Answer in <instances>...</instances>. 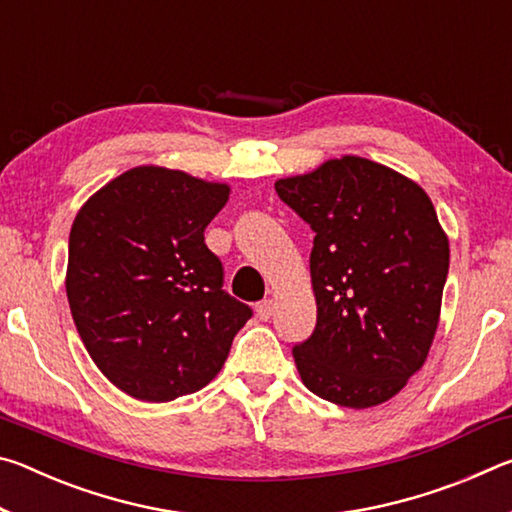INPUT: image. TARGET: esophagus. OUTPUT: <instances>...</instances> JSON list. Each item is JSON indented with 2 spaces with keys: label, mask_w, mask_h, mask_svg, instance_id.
<instances>
[{
  "label": "esophagus",
  "mask_w": 512,
  "mask_h": 512,
  "mask_svg": "<svg viewBox=\"0 0 512 512\" xmlns=\"http://www.w3.org/2000/svg\"><path fill=\"white\" fill-rule=\"evenodd\" d=\"M255 311H257V318H259V320H268V318H271V314H273V300L257 302Z\"/></svg>",
  "instance_id": "34e87169"
}]
</instances>
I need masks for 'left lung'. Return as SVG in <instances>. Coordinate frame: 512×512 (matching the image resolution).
Wrapping results in <instances>:
<instances>
[{
	"mask_svg": "<svg viewBox=\"0 0 512 512\" xmlns=\"http://www.w3.org/2000/svg\"><path fill=\"white\" fill-rule=\"evenodd\" d=\"M277 196L316 232V329L293 348L302 384L348 409L391 400L427 361L449 241L427 192L359 155L282 178Z\"/></svg>",
	"mask_w": 512,
	"mask_h": 512,
	"instance_id": "1",
	"label": "left lung"
}]
</instances>
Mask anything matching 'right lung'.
<instances>
[{"label":"right lung","instance_id":"add662e5","mask_svg":"<svg viewBox=\"0 0 512 512\" xmlns=\"http://www.w3.org/2000/svg\"><path fill=\"white\" fill-rule=\"evenodd\" d=\"M230 187L135 167L92 194L69 232L65 289L92 361L119 391L171 402L219 375L253 309L223 291L203 232Z\"/></svg>","mask_w":512,"mask_h":512}]
</instances>
